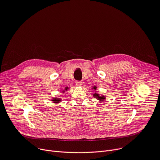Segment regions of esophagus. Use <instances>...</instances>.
<instances>
[{"mask_svg": "<svg viewBox=\"0 0 160 160\" xmlns=\"http://www.w3.org/2000/svg\"><path fill=\"white\" fill-rule=\"evenodd\" d=\"M75 83L77 86H82V82L81 81H76Z\"/></svg>", "mask_w": 160, "mask_h": 160, "instance_id": "1", "label": "esophagus"}]
</instances>
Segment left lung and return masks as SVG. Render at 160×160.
<instances>
[{
    "instance_id": "left-lung-1",
    "label": "left lung",
    "mask_w": 160,
    "mask_h": 160,
    "mask_svg": "<svg viewBox=\"0 0 160 160\" xmlns=\"http://www.w3.org/2000/svg\"><path fill=\"white\" fill-rule=\"evenodd\" d=\"M94 89H96V87H94V88H93ZM93 96L94 97V98H97V99H101V100H104L105 99V98L104 97V96H99V94H97V93H94V95H93Z\"/></svg>"
}]
</instances>
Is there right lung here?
Masks as SVG:
<instances>
[{"instance_id":"1","label":"right lung","mask_w":160,"mask_h":160,"mask_svg":"<svg viewBox=\"0 0 160 160\" xmlns=\"http://www.w3.org/2000/svg\"><path fill=\"white\" fill-rule=\"evenodd\" d=\"M67 89H68V88H66L65 90L67 91ZM53 101H54L55 103H58V102H59V101H60V99H56V98H55V99H53Z\"/></svg>"}]
</instances>
